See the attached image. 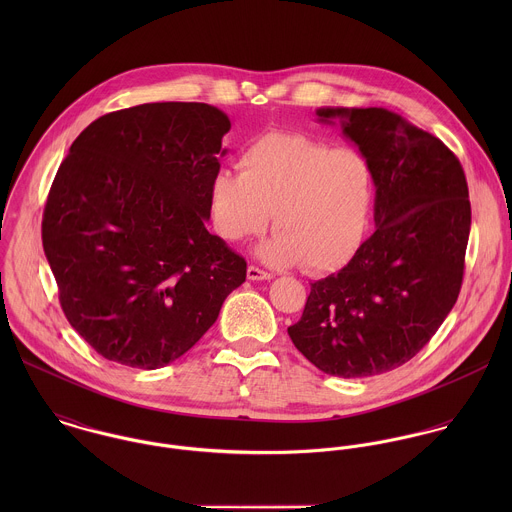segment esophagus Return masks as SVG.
<instances>
[{
    "instance_id": "obj_1",
    "label": "esophagus",
    "mask_w": 512,
    "mask_h": 512,
    "mask_svg": "<svg viewBox=\"0 0 512 512\" xmlns=\"http://www.w3.org/2000/svg\"><path fill=\"white\" fill-rule=\"evenodd\" d=\"M246 276H248V280H252V282H260V280H272V278H274L270 272H264V270H260L258 266H248V270H246Z\"/></svg>"
}]
</instances>
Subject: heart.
<instances>
[{"mask_svg":"<svg viewBox=\"0 0 512 512\" xmlns=\"http://www.w3.org/2000/svg\"><path fill=\"white\" fill-rule=\"evenodd\" d=\"M238 169L215 173L209 187L222 238L242 242L264 232L274 211L276 234L256 250L262 262L327 272L353 256L372 201V171L359 149L268 132L240 151Z\"/></svg>","mask_w":512,"mask_h":512,"instance_id":"heart-1","label":"heart"}]
</instances>
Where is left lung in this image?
I'll return each mask as SVG.
<instances>
[{
    "label": "left lung",
    "instance_id": "8db88e82",
    "mask_svg": "<svg viewBox=\"0 0 512 512\" xmlns=\"http://www.w3.org/2000/svg\"><path fill=\"white\" fill-rule=\"evenodd\" d=\"M370 163L374 232L351 262L311 284L295 349L325 374L366 378L408 363L457 301L471 228L453 151L386 108H319Z\"/></svg>",
    "mask_w": 512,
    "mask_h": 512
}]
</instances>
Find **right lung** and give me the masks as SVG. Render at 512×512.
Returning a JSON list of instances; mask_svg holds the SVG:
<instances>
[{
	"label": "right lung",
	"mask_w": 512,
	"mask_h": 512,
	"mask_svg": "<svg viewBox=\"0 0 512 512\" xmlns=\"http://www.w3.org/2000/svg\"><path fill=\"white\" fill-rule=\"evenodd\" d=\"M228 116L153 102L94 120L61 163L43 248L74 331L104 359L155 370L217 321L246 262L211 234Z\"/></svg>",
	"instance_id": "add662e5"
}]
</instances>
